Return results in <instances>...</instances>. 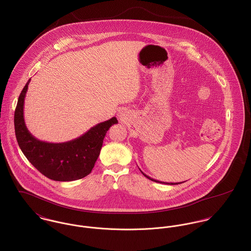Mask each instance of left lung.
Returning a JSON list of instances; mask_svg holds the SVG:
<instances>
[{
    "label": "left lung",
    "instance_id": "left-lung-1",
    "mask_svg": "<svg viewBox=\"0 0 251 251\" xmlns=\"http://www.w3.org/2000/svg\"><path fill=\"white\" fill-rule=\"evenodd\" d=\"M140 170V169H139ZM141 171V170H140ZM141 173L146 177V178H148L149 180H151V181H154V182H157V183H162V184H167V185H178V184H181V183H184V182H181V183H167V182H160V181H158V180H155V179H153V178H151V177H149V176H147L146 174H144L142 171H141ZM186 182V181H185Z\"/></svg>",
    "mask_w": 251,
    "mask_h": 251
}]
</instances>
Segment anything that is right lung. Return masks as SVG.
<instances>
[{"label":"right lung","mask_w":251,"mask_h":251,"mask_svg":"<svg viewBox=\"0 0 251 251\" xmlns=\"http://www.w3.org/2000/svg\"><path fill=\"white\" fill-rule=\"evenodd\" d=\"M24 86L14 112L15 135L20 149L39 172L49 179L69 182L88 175L97 161L108 130L118 123L116 117L98 123L77 139L66 142H46L34 138L24 119V101L28 90Z\"/></svg>","instance_id":"1"}]
</instances>
